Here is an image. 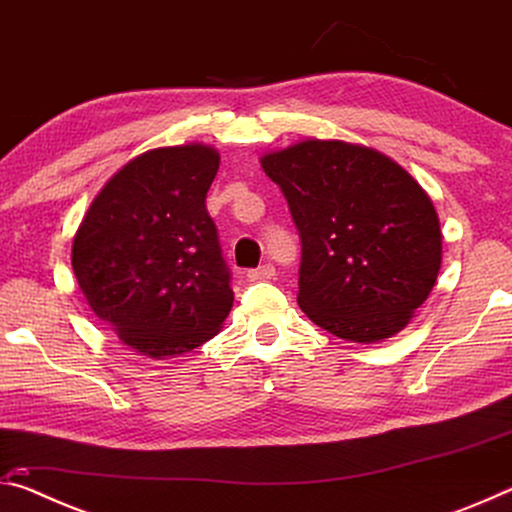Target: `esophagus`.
<instances>
[{"instance_id":"1","label":"esophagus","mask_w":512,"mask_h":512,"mask_svg":"<svg viewBox=\"0 0 512 512\" xmlns=\"http://www.w3.org/2000/svg\"><path fill=\"white\" fill-rule=\"evenodd\" d=\"M273 277H275V266L273 264H262V266L250 268V271H248V280H253V282L273 280Z\"/></svg>"}]
</instances>
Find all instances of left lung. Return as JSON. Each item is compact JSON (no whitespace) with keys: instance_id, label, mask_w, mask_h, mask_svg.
Here are the masks:
<instances>
[{"instance_id":"8db88e82","label":"left lung","mask_w":512,"mask_h":512,"mask_svg":"<svg viewBox=\"0 0 512 512\" xmlns=\"http://www.w3.org/2000/svg\"><path fill=\"white\" fill-rule=\"evenodd\" d=\"M296 223L298 305L329 334L391 339L436 284L443 255L431 198L366 146L307 140L262 158Z\"/></svg>"}]
</instances>
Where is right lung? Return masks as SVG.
<instances>
[{
	"mask_svg": "<svg viewBox=\"0 0 512 512\" xmlns=\"http://www.w3.org/2000/svg\"><path fill=\"white\" fill-rule=\"evenodd\" d=\"M216 171L210 146L144 153L108 180L74 237V275L92 311L151 359L210 341L235 300L205 207Z\"/></svg>",
	"mask_w": 512,
	"mask_h": 512,
	"instance_id": "add662e5",
	"label": "right lung"
}]
</instances>
